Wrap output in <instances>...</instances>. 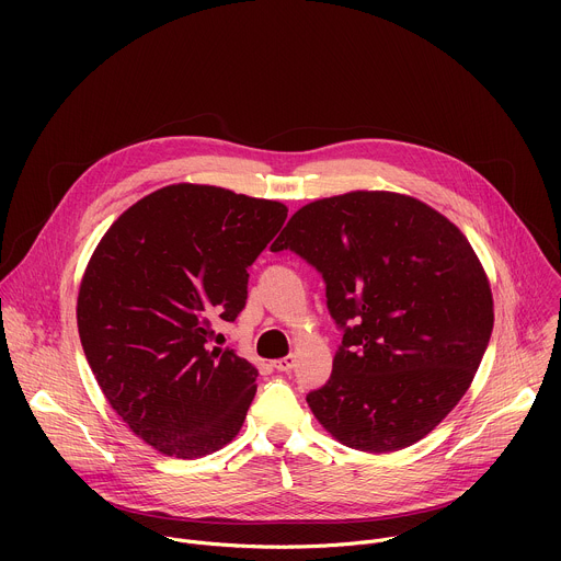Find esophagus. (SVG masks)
I'll use <instances>...</instances> for the list:
<instances>
[{
  "label": "esophagus",
  "instance_id": "34e87169",
  "mask_svg": "<svg viewBox=\"0 0 561 561\" xmlns=\"http://www.w3.org/2000/svg\"><path fill=\"white\" fill-rule=\"evenodd\" d=\"M273 366H275V370H279V373H290V370L295 368V355H286V357L277 359Z\"/></svg>",
  "mask_w": 561,
  "mask_h": 561
}]
</instances>
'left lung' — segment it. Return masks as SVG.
Segmentation results:
<instances>
[{
    "label": "left lung",
    "instance_id": "left-lung-1",
    "mask_svg": "<svg viewBox=\"0 0 561 561\" xmlns=\"http://www.w3.org/2000/svg\"><path fill=\"white\" fill-rule=\"evenodd\" d=\"M322 273L344 331L331 379L306 402L337 442L392 453L426 437L472 383L493 293L463 232L428 204L353 191L301 206L271 251Z\"/></svg>",
    "mask_w": 561,
    "mask_h": 561
}]
</instances>
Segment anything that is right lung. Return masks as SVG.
Masks as SVG:
<instances>
[{
	"label": "right lung",
	"instance_id": "add662e5",
	"mask_svg": "<svg viewBox=\"0 0 561 561\" xmlns=\"http://www.w3.org/2000/svg\"><path fill=\"white\" fill-rule=\"evenodd\" d=\"M286 215L282 202L171 184L100 239L79 284V340L113 411L162 455L197 459L242 428L257 368L210 346V327L242 312L249 266Z\"/></svg>",
	"mask_w": 561,
	"mask_h": 561
}]
</instances>
